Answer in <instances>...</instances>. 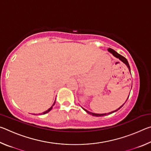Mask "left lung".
<instances>
[{
    "label": "left lung",
    "mask_w": 151,
    "mask_h": 151,
    "mask_svg": "<svg viewBox=\"0 0 151 151\" xmlns=\"http://www.w3.org/2000/svg\"><path fill=\"white\" fill-rule=\"evenodd\" d=\"M108 51L109 52H111V54L114 56V57H115L116 58H118L119 60H121L122 63H124L125 65H127V66L128 67V68H129V71H130V73H131V68H130V66H129V63H128V61H127V58H124V57H122V55H119V53H117L115 50H114L113 49H112V48H108ZM128 98H129V97H128ZM124 104V103L122 104V105L121 106H120L119 108L118 109H116V110H115V111H112V112H109V113H104V114H96V113H93V112H89V111H88L87 110H86V109H85L84 108H83L84 110H85V111L87 112L88 114H91V115H93V116H106V115H107V114H112V113H113V112H116V111H118V110H119L121 108V107L123 106Z\"/></svg>",
    "instance_id": "8db88e82"
}]
</instances>
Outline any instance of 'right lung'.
<instances>
[{"instance_id": "right-lung-1", "label": "right lung", "mask_w": 151, "mask_h": 151, "mask_svg": "<svg viewBox=\"0 0 151 151\" xmlns=\"http://www.w3.org/2000/svg\"><path fill=\"white\" fill-rule=\"evenodd\" d=\"M55 103H53V104H52V106H51L50 109H48L47 110V111H45V112H43V113H42V114H46V113H47V112H49V111H50V110L52 109V106L55 105Z\"/></svg>"}]
</instances>
